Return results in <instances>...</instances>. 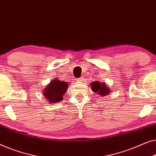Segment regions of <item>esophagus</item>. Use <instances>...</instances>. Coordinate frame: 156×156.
Instances as JSON below:
<instances>
[{
  "instance_id": "esophagus-1",
  "label": "esophagus",
  "mask_w": 156,
  "mask_h": 156,
  "mask_svg": "<svg viewBox=\"0 0 156 156\" xmlns=\"http://www.w3.org/2000/svg\"><path fill=\"white\" fill-rule=\"evenodd\" d=\"M83 78H79V79H78V80H83Z\"/></svg>"
}]
</instances>
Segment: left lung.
Instances as JSON below:
<instances>
[{
  "mask_svg": "<svg viewBox=\"0 0 156 156\" xmlns=\"http://www.w3.org/2000/svg\"><path fill=\"white\" fill-rule=\"evenodd\" d=\"M90 87L92 90L98 93V95H100V97H105V96L108 95L110 93V89L109 87L105 84V82L100 83V81H94L90 83Z\"/></svg>",
  "mask_w": 156,
  "mask_h": 156,
  "instance_id": "1",
  "label": "left lung"
}]
</instances>
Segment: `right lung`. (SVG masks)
<instances>
[{
    "label": "right lung",
    "mask_w": 156,
    "mask_h": 156,
    "mask_svg": "<svg viewBox=\"0 0 156 156\" xmlns=\"http://www.w3.org/2000/svg\"><path fill=\"white\" fill-rule=\"evenodd\" d=\"M69 83L58 79H53L43 90V95L49 103H56L62 100Z\"/></svg>",
    "instance_id": "right-lung-1"
}]
</instances>
